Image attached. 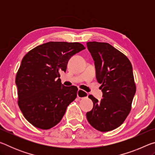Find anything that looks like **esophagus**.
I'll return each mask as SVG.
<instances>
[{"label":"esophagus","mask_w":155,"mask_h":155,"mask_svg":"<svg viewBox=\"0 0 155 155\" xmlns=\"http://www.w3.org/2000/svg\"><path fill=\"white\" fill-rule=\"evenodd\" d=\"M88 96V94L85 92V91L81 90H78L77 91V97L79 98H87Z\"/></svg>","instance_id":"obj_1"}]
</instances>
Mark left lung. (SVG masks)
<instances>
[{
	"label": "left lung",
	"instance_id": "left-lung-1",
	"mask_svg": "<svg viewBox=\"0 0 155 155\" xmlns=\"http://www.w3.org/2000/svg\"><path fill=\"white\" fill-rule=\"evenodd\" d=\"M87 46L104 98L98 101L88 96L94 107L86 116L95 129L108 132L119 127L130 112L136 91L132 65L125 54L108 43L89 41Z\"/></svg>",
	"mask_w": 155,
	"mask_h": 155
}]
</instances>
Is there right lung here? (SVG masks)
Returning <instances> with one entry per match:
<instances>
[{
	"instance_id": "add662e5",
	"label": "right lung",
	"mask_w": 155,
	"mask_h": 155,
	"mask_svg": "<svg viewBox=\"0 0 155 155\" xmlns=\"http://www.w3.org/2000/svg\"><path fill=\"white\" fill-rule=\"evenodd\" d=\"M84 49L78 42L49 41L23 57L15 77L18 104L35 127L47 130L54 127L77 98L78 88L62 85L60 72H65L70 57Z\"/></svg>"
}]
</instances>
